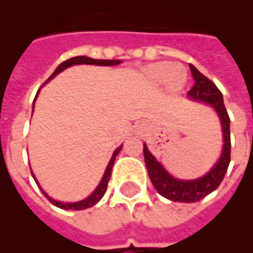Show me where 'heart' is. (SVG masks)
<instances>
[{"instance_id":"b5f03b06","label":"heart","mask_w":253,"mask_h":253,"mask_svg":"<svg viewBox=\"0 0 253 253\" xmlns=\"http://www.w3.org/2000/svg\"><path fill=\"white\" fill-rule=\"evenodd\" d=\"M147 79L154 84H163L170 87H181L186 81V71L181 65L170 63H154L146 68Z\"/></svg>"}]
</instances>
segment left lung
Listing matches in <instances>:
<instances>
[{
  "label": "left lung",
  "mask_w": 253,
  "mask_h": 253,
  "mask_svg": "<svg viewBox=\"0 0 253 253\" xmlns=\"http://www.w3.org/2000/svg\"><path fill=\"white\" fill-rule=\"evenodd\" d=\"M192 76L194 79V85L188 91L189 98L198 102H205L214 107L216 114L220 119L222 131H223V150L220 154L219 160L209 170L205 176L196 180H178L170 176L164 167L155 159L146 144H143L144 162H146L148 176H150L155 189L159 194L166 197L174 202H197L214 192L220 182L223 181L224 174L227 172L230 158H231V138H230V117L224 107L223 95L215 84L208 77L204 76L194 65L189 64Z\"/></svg>",
  "instance_id": "left-lung-1"
}]
</instances>
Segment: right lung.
<instances>
[{
    "label": "right lung",
    "mask_w": 253,
    "mask_h": 253,
    "mask_svg": "<svg viewBox=\"0 0 253 253\" xmlns=\"http://www.w3.org/2000/svg\"><path fill=\"white\" fill-rule=\"evenodd\" d=\"M121 63V60H97V59H91V57H86V56H76V57H72V59H68V60L63 61L59 67H57L56 69H55V72L51 75V77L48 79V81L51 80V79H53V77L56 76V75H59L60 72H63L64 69H67L68 67H72V65H77V64H94V65H117ZM38 93H39V90H38ZM37 93V95H38ZM37 98V97H35ZM34 102H35V99H34ZM122 150V146L118 147L117 150L114 151V154H113V156H111L110 162H109V164H107L106 167V170H105V173H103V177L102 180H101V182L98 184V186L95 188V190L93 193H91L90 196L87 197V198H85V200L83 201H79V202H67V204H64V202H59V201H55L53 198H51V197L47 194V193L43 190V189L41 188V185L38 184L37 178H35V176H34V173L31 172V174H33L34 180L37 181L38 186H39V189L42 190V193L44 194L45 198H48V201L51 202L52 205H55V206H57V208L60 209H64V210H84V209H87V208H91V206H94L97 202H98L101 198L103 197V194L106 193V189H107V184H109V180H110V176H111V169H113V166H114V162H115V158H117V155L119 154V151Z\"/></svg>",
    "instance_id": "obj_1"
}]
</instances>
